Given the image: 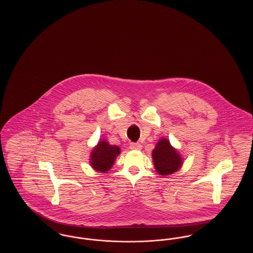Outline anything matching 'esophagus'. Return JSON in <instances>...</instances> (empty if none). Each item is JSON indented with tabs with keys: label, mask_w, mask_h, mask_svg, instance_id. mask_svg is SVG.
<instances>
[{
	"label": "esophagus",
	"mask_w": 253,
	"mask_h": 253,
	"mask_svg": "<svg viewBox=\"0 0 253 253\" xmlns=\"http://www.w3.org/2000/svg\"><path fill=\"white\" fill-rule=\"evenodd\" d=\"M130 148H131L132 150L138 151V150H141L142 145L140 144V143H131V144H130Z\"/></svg>",
	"instance_id": "obj_1"
}]
</instances>
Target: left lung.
Masks as SVG:
<instances>
[{
    "label": "left lung",
    "mask_w": 253,
    "mask_h": 253,
    "mask_svg": "<svg viewBox=\"0 0 253 253\" xmlns=\"http://www.w3.org/2000/svg\"><path fill=\"white\" fill-rule=\"evenodd\" d=\"M155 169L160 175H169L177 171L183 165V158L169 140L162 137L152 153Z\"/></svg>",
    "instance_id": "1"
}]
</instances>
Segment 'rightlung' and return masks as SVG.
<instances>
[{
  "instance_id": "add662e5",
  "label": "right lung",
  "mask_w": 253,
  "mask_h": 253,
  "mask_svg": "<svg viewBox=\"0 0 253 253\" xmlns=\"http://www.w3.org/2000/svg\"><path fill=\"white\" fill-rule=\"evenodd\" d=\"M121 154V148L100 139L90 155V166L98 172L105 173L113 167L116 158Z\"/></svg>"
}]
</instances>
